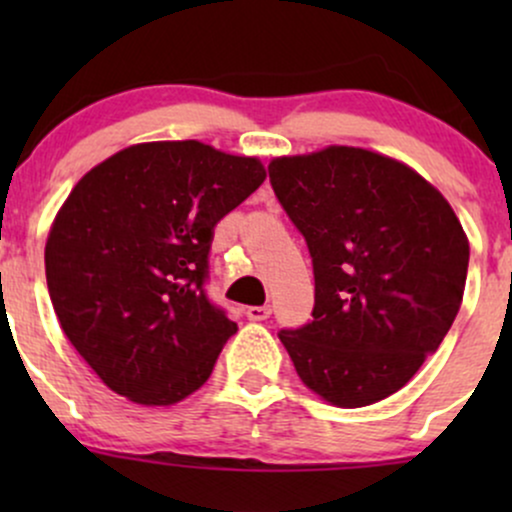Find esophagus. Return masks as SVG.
<instances>
[{"label": "esophagus", "mask_w": 512, "mask_h": 512, "mask_svg": "<svg viewBox=\"0 0 512 512\" xmlns=\"http://www.w3.org/2000/svg\"><path fill=\"white\" fill-rule=\"evenodd\" d=\"M245 315H248V320L252 322H262L272 315V308H269V305H250V308L245 310Z\"/></svg>", "instance_id": "34e87169"}]
</instances>
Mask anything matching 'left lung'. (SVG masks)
Listing matches in <instances>:
<instances>
[{
    "instance_id": "8db88e82",
    "label": "left lung",
    "mask_w": 512,
    "mask_h": 512,
    "mask_svg": "<svg viewBox=\"0 0 512 512\" xmlns=\"http://www.w3.org/2000/svg\"><path fill=\"white\" fill-rule=\"evenodd\" d=\"M269 180L313 257V320L279 332L298 378L342 409L395 395L462 305L460 219L414 168L358 146L276 156Z\"/></svg>"
}]
</instances>
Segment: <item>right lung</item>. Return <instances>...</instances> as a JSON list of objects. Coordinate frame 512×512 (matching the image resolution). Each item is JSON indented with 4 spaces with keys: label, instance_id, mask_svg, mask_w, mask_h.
Returning <instances> with one entry per match:
<instances>
[{
    "label": "right lung",
    "instance_id": "add662e5",
    "mask_svg": "<svg viewBox=\"0 0 512 512\" xmlns=\"http://www.w3.org/2000/svg\"><path fill=\"white\" fill-rule=\"evenodd\" d=\"M267 178L255 156L144 142L74 185L45 243L64 334L117 395L170 407L209 380L238 325L204 293L214 226Z\"/></svg>",
    "mask_w": 512,
    "mask_h": 512
}]
</instances>
